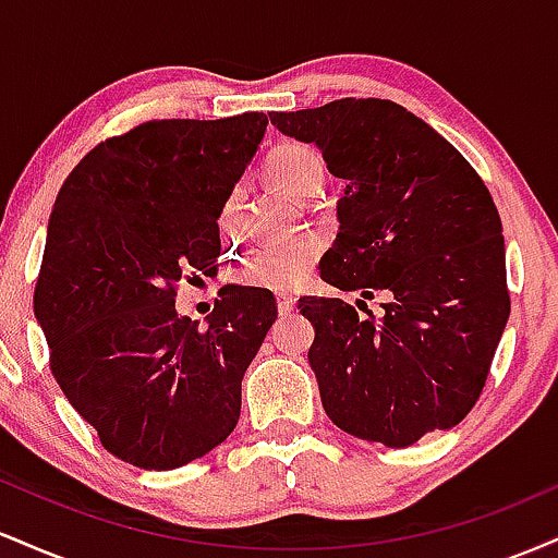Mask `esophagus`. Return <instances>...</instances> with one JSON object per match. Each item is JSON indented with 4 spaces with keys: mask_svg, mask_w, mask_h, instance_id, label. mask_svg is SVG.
Returning <instances> with one entry per match:
<instances>
[{
    "mask_svg": "<svg viewBox=\"0 0 558 558\" xmlns=\"http://www.w3.org/2000/svg\"><path fill=\"white\" fill-rule=\"evenodd\" d=\"M293 310H296V299H293V296H278L280 317H288Z\"/></svg>",
    "mask_w": 558,
    "mask_h": 558,
    "instance_id": "1",
    "label": "esophagus"
}]
</instances>
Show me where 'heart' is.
<instances>
[{"mask_svg":"<svg viewBox=\"0 0 558 558\" xmlns=\"http://www.w3.org/2000/svg\"><path fill=\"white\" fill-rule=\"evenodd\" d=\"M267 172L278 181L283 191L296 198H310L317 194L325 178V162L312 146L306 144H280L267 157ZM235 228V204H226L220 215V230L226 235ZM319 259V243L315 239H293L278 246L257 248L243 259L235 272L241 286L259 288V291L286 293L293 291L310 278Z\"/></svg>","mask_w":558,"mask_h":558,"instance_id":"1","label":"heart"}]
</instances>
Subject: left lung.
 I'll list each match as a JSON object with an SVG mask.
<instances>
[{"label": "left lung", "instance_id": "obj_1", "mask_svg": "<svg viewBox=\"0 0 558 558\" xmlns=\"http://www.w3.org/2000/svg\"><path fill=\"white\" fill-rule=\"evenodd\" d=\"M270 120L315 144L345 181L323 280L386 296L367 317L341 299L299 301L315 325L310 364L328 417L388 448L459 425L483 393L511 310L501 217L483 178L388 99L349 96Z\"/></svg>", "mask_w": 558, "mask_h": 558}]
</instances>
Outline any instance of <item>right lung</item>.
I'll list each match as a JSON object with an SVG mask.
<instances>
[{"label":"right lung","instance_id":"add662e5","mask_svg":"<svg viewBox=\"0 0 558 558\" xmlns=\"http://www.w3.org/2000/svg\"><path fill=\"white\" fill-rule=\"evenodd\" d=\"M265 112L149 120L94 146L57 194L34 312L62 393L101 446L141 470L204 457L241 417V380L278 317L228 286L207 325L175 288L213 275L217 217L257 155Z\"/></svg>","mask_w":558,"mask_h":558}]
</instances>
